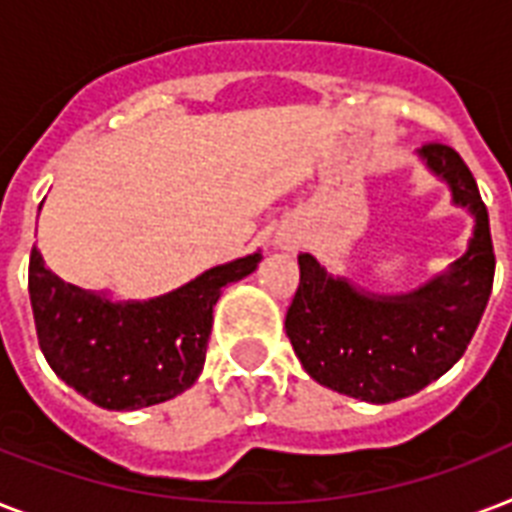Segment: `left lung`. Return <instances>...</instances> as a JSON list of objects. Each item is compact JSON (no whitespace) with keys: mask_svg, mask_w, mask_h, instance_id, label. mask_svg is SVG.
Masks as SVG:
<instances>
[{"mask_svg":"<svg viewBox=\"0 0 512 512\" xmlns=\"http://www.w3.org/2000/svg\"><path fill=\"white\" fill-rule=\"evenodd\" d=\"M476 217L470 249L446 276L404 297L356 292L300 255V284L287 308V337L305 372L345 396L390 404L422 390L468 350L494 284L489 212L462 156L441 140L420 151Z\"/></svg>","mask_w":512,"mask_h":512,"instance_id":"8db88e82","label":"left lung"}]
</instances>
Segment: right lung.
<instances>
[{
    "mask_svg": "<svg viewBox=\"0 0 512 512\" xmlns=\"http://www.w3.org/2000/svg\"><path fill=\"white\" fill-rule=\"evenodd\" d=\"M260 260L255 252L217 265L148 303H108L55 276L34 247L28 295L39 348L52 372L92 404L114 412L162 404L196 382L217 297Z\"/></svg>",
    "mask_w": 512,
    "mask_h": 512,
    "instance_id": "obj_1",
    "label": "right lung"
}]
</instances>
